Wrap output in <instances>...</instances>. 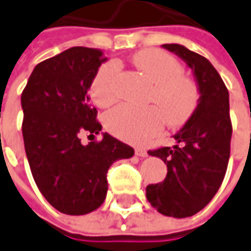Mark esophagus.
I'll return each mask as SVG.
<instances>
[{
  "label": "esophagus",
  "instance_id": "1",
  "mask_svg": "<svg viewBox=\"0 0 251 251\" xmlns=\"http://www.w3.org/2000/svg\"><path fill=\"white\" fill-rule=\"evenodd\" d=\"M136 155L140 156V158H146V156H148V152H147V150H144V148H141V147H137L136 148Z\"/></svg>",
  "mask_w": 251,
  "mask_h": 251
}]
</instances>
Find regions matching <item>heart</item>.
I'll list each match as a JSON object with an SVG mask.
<instances>
[{
	"mask_svg": "<svg viewBox=\"0 0 251 251\" xmlns=\"http://www.w3.org/2000/svg\"><path fill=\"white\" fill-rule=\"evenodd\" d=\"M132 61L152 83L150 100L156 105H118L105 115V126L118 139L141 144L161 132L165 119L170 126H177L190 118L197 107L198 90L192 81L181 75L180 63L165 52L141 50ZM119 75L115 61L104 63L97 70L90 83V95L97 105L107 107L117 100Z\"/></svg>",
	"mask_w": 251,
	"mask_h": 251,
	"instance_id": "b5f03b06",
	"label": "heart"
}]
</instances>
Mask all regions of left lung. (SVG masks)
Segmentation results:
<instances>
[{
	"label": "left lung",
	"mask_w": 251,
	"mask_h": 251,
	"mask_svg": "<svg viewBox=\"0 0 251 251\" xmlns=\"http://www.w3.org/2000/svg\"><path fill=\"white\" fill-rule=\"evenodd\" d=\"M162 48L175 53L191 68L197 82V107L176 133V146L148 151L166 163V178L146 188L148 202L163 216L184 219L210 202L224 180L232 125L229 93L217 70L201 54L178 44Z\"/></svg>",
	"instance_id": "8db88e82"
}]
</instances>
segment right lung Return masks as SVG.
<instances>
[{
    "label": "right lung",
    "mask_w": 251,
    "mask_h": 251,
    "mask_svg": "<svg viewBox=\"0 0 251 251\" xmlns=\"http://www.w3.org/2000/svg\"><path fill=\"white\" fill-rule=\"evenodd\" d=\"M101 50L74 47L41 61L22 93L23 140L32 177L49 203L64 214L82 216L107 197V172L134 155L108 133L83 146L79 136L101 132L88 92L101 63Z\"/></svg>",
    "instance_id": "add662e5"
}]
</instances>
